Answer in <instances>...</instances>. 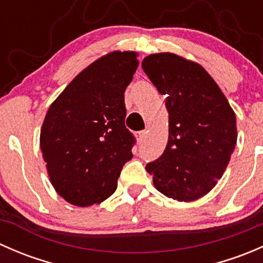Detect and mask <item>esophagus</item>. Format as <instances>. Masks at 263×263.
I'll list each match as a JSON object with an SVG mask.
<instances>
[{"instance_id": "1", "label": "esophagus", "mask_w": 263, "mask_h": 263, "mask_svg": "<svg viewBox=\"0 0 263 263\" xmlns=\"http://www.w3.org/2000/svg\"><path fill=\"white\" fill-rule=\"evenodd\" d=\"M145 139H146V131L137 132V141H139V142H144Z\"/></svg>"}]
</instances>
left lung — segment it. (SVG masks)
<instances>
[{"instance_id":"1","label":"left lung","mask_w":263,"mask_h":263,"mask_svg":"<svg viewBox=\"0 0 263 263\" xmlns=\"http://www.w3.org/2000/svg\"><path fill=\"white\" fill-rule=\"evenodd\" d=\"M142 70L165 95L169 137L163 155L146 165L156 190L177 201L210 192L237 144L234 110L208 71L174 53L144 58Z\"/></svg>"}]
</instances>
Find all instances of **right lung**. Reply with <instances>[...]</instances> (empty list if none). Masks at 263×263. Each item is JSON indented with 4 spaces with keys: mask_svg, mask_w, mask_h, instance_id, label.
I'll return each instance as SVG.
<instances>
[{
    "mask_svg": "<svg viewBox=\"0 0 263 263\" xmlns=\"http://www.w3.org/2000/svg\"><path fill=\"white\" fill-rule=\"evenodd\" d=\"M139 66L136 52L115 50L82 70L50 104L41 150L55 192L76 206L113 195L135 137L124 126V90Z\"/></svg>",
    "mask_w": 263,
    "mask_h": 263,
    "instance_id": "1",
    "label": "right lung"
}]
</instances>
